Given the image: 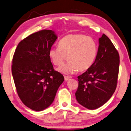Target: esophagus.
<instances>
[{
  "label": "esophagus",
  "mask_w": 131,
  "mask_h": 131,
  "mask_svg": "<svg viewBox=\"0 0 131 131\" xmlns=\"http://www.w3.org/2000/svg\"><path fill=\"white\" fill-rule=\"evenodd\" d=\"M70 79H71V77H70V76H64V79H65L66 81H67V80H70Z\"/></svg>",
  "instance_id": "1"
}]
</instances>
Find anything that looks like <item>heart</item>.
Instances as JSON below:
<instances>
[{
	"label": "heart",
	"instance_id": "heart-1",
	"mask_svg": "<svg viewBox=\"0 0 131 131\" xmlns=\"http://www.w3.org/2000/svg\"><path fill=\"white\" fill-rule=\"evenodd\" d=\"M98 54V44L92 37L83 34H70L59 41L58 46L51 48L48 55L54 66H60L66 59L69 61L59 67L64 74L88 70L94 63Z\"/></svg>",
	"mask_w": 131,
	"mask_h": 131
}]
</instances>
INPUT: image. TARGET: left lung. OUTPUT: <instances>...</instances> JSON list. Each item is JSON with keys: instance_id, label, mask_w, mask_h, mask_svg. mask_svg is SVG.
<instances>
[{"instance_id": "left-lung-1", "label": "left lung", "mask_w": 131, "mask_h": 131, "mask_svg": "<svg viewBox=\"0 0 131 131\" xmlns=\"http://www.w3.org/2000/svg\"><path fill=\"white\" fill-rule=\"evenodd\" d=\"M119 62L117 51L110 39L103 34L99 39L94 63L78 77L79 85L75 95L80 105L94 110L112 97L117 86Z\"/></svg>"}]
</instances>
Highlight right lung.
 I'll use <instances>...</instances> for the list:
<instances>
[{"instance_id": "right-lung-1", "label": "right lung", "mask_w": 131, "mask_h": 131, "mask_svg": "<svg viewBox=\"0 0 131 131\" xmlns=\"http://www.w3.org/2000/svg\"><path fill=\"white\" fill-rule=\"evenodd\" d=\"M57 39L54 31L40 30L21 40L14 54L12 74L17 94L33 110L48 108L64 80L53 69L48 55Z\"/></svg>"}]
</instances>
